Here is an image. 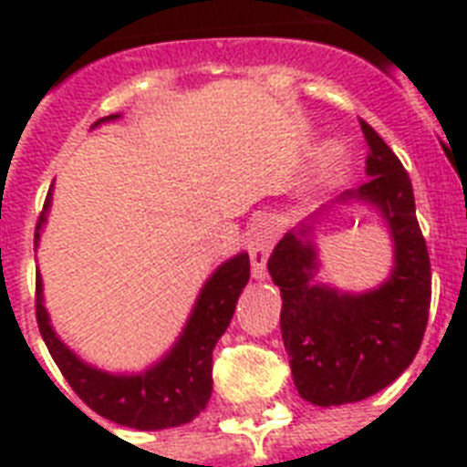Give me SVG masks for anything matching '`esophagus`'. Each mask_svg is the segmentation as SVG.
<instances>
[{
	"label": "esophagus",
	"mask_w": 467,
	"mask_h": 467,
	"mask_svg": "<svg viewBox=\"0 0 467 467\" xmlns=\"http://www.w3.org/2000/svg\"><path fill=\"white\" fill-rule=\"evenodd\" d=\"M274 241L275 229L271 222H254L247 231V253H250V264H253V275L257 280H264L266 275V259H269Z\"/></svg>",
	"instance_id": "34e87169"
}]
</instances>
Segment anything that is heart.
Segmentation results:
<instances>
[{"mask_svg":"<svg viewBox=\"0 0 467 467\" xmlns=\"http://www.w3.org/2000/svg\"><path fill=\"white\" fill-rule=\"evenodd\" d=\"M346 159V147L337 140H329V142L323 144V150H320V161H323L325 168H334L344 163Z\"/></svg>","mask_w":467,"mask_h":467,"instance_id":"heart-1","label":"heart"}]
</instances>
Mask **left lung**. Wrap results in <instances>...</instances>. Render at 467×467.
Listing matches in <instances>:
<instances>
[{
	"mask_svg": "<svg viewBox=\"0 0 467 467\" xmlns=\"http://www.w3.org/2000/svg\"><path fill=\"white\" fill-rule=\"evenodd\" d=\"M367 180L339 203L379 210L393 238V271L362 295L316 283L317 253L311 224L287 231L269 257V274L283 295L280 332L292 379L317 407L360 402L395 381L411 365L431 308V257L416 222L411 180L393 150L369 123Z\"/></svg>",
	"mask_w": 467,
	"mask_h": 467,
	"instance_id": "obj_1",
	"label": "left lung"
}]
</instances>
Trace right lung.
<instances>
[{"mask_svg": "<svg viewBox=\"0 0 467 467\" xmlns=\"http://www.w3.org/2000/svg\"><path fill=\"white\" fill-rule=\"evenodd\" d=\"M119 117L121 114H111L95 121V126ZM48 205H51V192L36 222L35 245L39 243L41 226L47 224ZM247 280H250L247 253L236 254L222 264L203 285L175 346L156 365L140 374H109L95 369L57 337L44 306L39 271H36V323H39L41 339L56 365L60 367L63 377L95 414L135 431H163V428L184 426L205 410L213 393V348L229 327L236 311V301Z\"/></svg>", "mask_w": 467, "mask_h": 467, "instance_id": "1", "label": "right lung"}]
</instances>
